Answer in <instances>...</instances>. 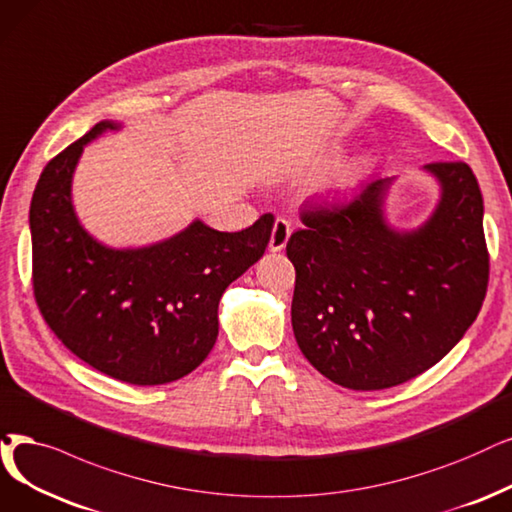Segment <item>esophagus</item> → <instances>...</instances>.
<instances>
[{
	"label": "esophagus",
	"instance_id": "esophagus-1",
	"mask_svg": "<svg viewBox=\"0 0 512 512\" xmlns=\"http://www.w3.org/2000/svg\"><path fill=\"white\" fill-rule=\"evenodd\" d=\"M292 235V227L290 222L285 218H277L275 224H273V233H271V241H269V250L271 252H281L285 248V243H288Z\"/></svg>",
	"mask_w": 512,
	"mask_h": 512
}]
</instances>
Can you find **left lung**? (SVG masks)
Listing matches in <instances>:
<instances>
[{"mask_svg": "<svg viewBox=\"0 0 512 512\" xmlns=\"http://www.w3.org/2000/svg\"><path fill=\"white\" fill-rule=\"evenodd\" d=\"M441 185L435 214L399 233L384 220L391 176L340 206L302 210L285 252L296 269L292 327L317 372L380 391L441 361L481 311L489 281L483 197L464 161L424 166Z\"/></svg>", "mask_w": 512, "mask_h": 512, "instance_id": "8db88e82", "label": "left lung"}]
</instances>
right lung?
I'll use <instances>...</instances> for the list:
<instances>
[{"instance_id":"obj_1","label":"right lung","mask_w":512,"mask_h":512,"mask_svg":"<svg viewBox=\"0 0 512 512\" xmlns=\"http://www.w3.org/2000/svg\"><path fill=\"white\" fill-rule=\"evenodd\" d=\"M48 161L31 199L33 294L50 330L94 370L155 386L191 374L218 336L222 292L267 250L273 214L239 233L195 220L182 233L138 250H113L81 227L71 178L81 151L105 130Z\"/></svg>"}]
</instances>
